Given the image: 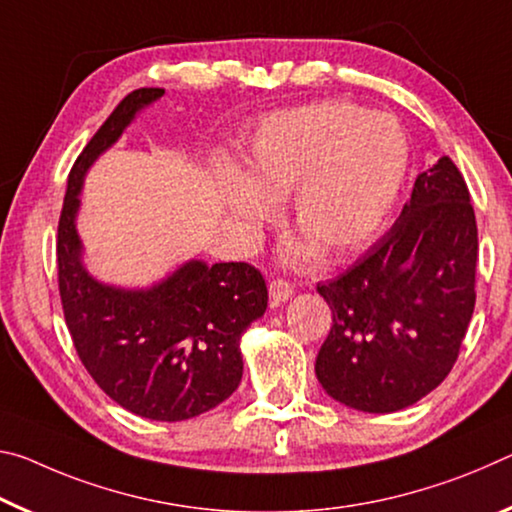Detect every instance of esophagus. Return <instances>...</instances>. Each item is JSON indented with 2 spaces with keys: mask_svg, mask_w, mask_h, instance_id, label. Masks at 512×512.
<instances>
[{
  "mask_svg": "<svg viewBox=\"0 0 512 512\" xmlns=\"http://www.w3.org/2000/svg\"><path fill=\"white\" fill-rule=\"evenodd\" d=\"M267 290H270V299L274 301V304H283V301H288L292 297V286H290L288 281H283V279L270 281V286H267Z\"/></svg>",
  "mask_w": 512,
  "mask_h": 512,
  "instance_id": "1",
  "label": "esophagus"
}]
</instances>
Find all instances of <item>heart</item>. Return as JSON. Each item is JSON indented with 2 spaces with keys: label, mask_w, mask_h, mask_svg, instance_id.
<instances>
[{
  "label": "heart",
  "mask_w": 512,
  "mask_h": 512,
  "mask_svg": "<svg viewBox=\"0 0 512 512\" xmlns=\"http://www.w3.org/2000/svg\"><path fill=\"white\" fill-rule=\"evenodd\" d=\"M406 131L392 115L351 102H320L272 113L242 154L240 174H226L222 201L245 242L272 220V201L290 195V224L304 240L286 261L308 263L317 249L331 261L372 242L395 208L408 174Z\"/></svg>",
  "instance_id": "b5f03b06"
}]
</instances>
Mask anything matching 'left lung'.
I'll return each mask as SVG.
<instances>
[{
  "instance_id": "obj_1",
  "label": "left lung",
  "mask_w": 512,
  "mask_h": 512,
  "mask_svg": "<svg viewBox=\"0 0 512 512\" xmlns=\"http://www.w3.org/2000/svg\"><path fill=\"white\" fill-rule=\"evenodd\" d=\"M469 190L449 156L415 179L390 231L317 286L333 324L315 360L326 395L363 413L413 406L447 379L474 313Z\"/></svg>"
}]
</instances>
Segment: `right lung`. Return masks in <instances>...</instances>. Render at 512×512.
<instances>
[{
  "mask_svg": "<svg viewBox=\"0 0 512 512\" xmlns=\"http://www.w3.org/2000/svg\"><path fill=\"white\" fill-rule=\"evenodd\" d=\"M163 92H129L72 165L56 261L65 324L88 374L133 415L181 422L222 404L240 385V338L267 308L263 274L247 263L188 261L152 288H117L86 270L77 233L90 165Z\"/></svg>",
  "mask_w": 512,
  "mask_h": 512,
  "instance_id": "1",
  "label": "right lung"
}]
</instances>
